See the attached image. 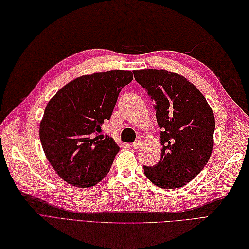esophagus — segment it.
<instances>
[{
    "label": "esophagus",
    "mask_w": 249,
    "mask_h": 249,
    "mask_svg": "<svg viewBox=\"0 0 249 249\" xmlns=\"http://www.w3.org/2000/svg\"><path fill=\"white\" fill-rule=\"evenodd\" d=\"M140 146H141V141H139V140H138V141L132 143V147L135 148V149H138V148L140 147Z\"/></svg>",
    "instance_id": "34e87169"
}]
</instances>
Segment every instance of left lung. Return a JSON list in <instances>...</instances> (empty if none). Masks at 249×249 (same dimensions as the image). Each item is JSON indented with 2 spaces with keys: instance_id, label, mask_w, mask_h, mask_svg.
Masks as SVG:
<instances>
[{
  "instance_id": "left-lung-1",
  "label": "left lung",
  "mask_w": 249,
  "mask_h": 249,
  "mask_svg": "<svg viewBox=\"0 0 249 249\" xmlns=\"http://www.w3.org/2000/svg\"><path fill=\"white\" fill-rule=\"evenodd\" d=\"M154 102L161 131V159L144 166L147 179L164 189L186 185L207 164L213 147L214 117L206 99L186 78L164 69L135 70Z\"/></svg>"
}]
</instances>
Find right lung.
Segmentation results:
<instances>
[{
    "label": "right lung",
    "mask_w": 249,
    "mask_h": 249,
    "mask_svg": "<svg viewBox=\"0 0 249 249\" xmlns=\"http://www.w3.org/2000/svg\"><path fill=\"white\" fill-rule=\"evenodd\" d=\"M129 70L82 75L61 88L47 104L40 124L46 158L64 181L75 187L97 185L109 173L120 147L103 135Z\"/></svg>",
    "instance_id": "1"
}]
</instances>
